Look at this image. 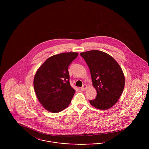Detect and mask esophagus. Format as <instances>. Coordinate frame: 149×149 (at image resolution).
I'll list each match as a JSON object with an SVG mask.
<instances>
[{
  "instance_id": "esophagus-1",
  "label": "esophagus",
  "mask_w": 149,
  "mask_h": 149,
  "mask_svg": "<svg viewBox=\"0 0 149 149\" xmlns=\"http://www.w3.org/2000/svg\"><path fill=\"white\" fill-rule=\"evenodd\" d=\"M87 88H88V86L86 85V84H84V85H83V86L81 88V90L82 91H85Z\"/></svg>"
}]
</instances>
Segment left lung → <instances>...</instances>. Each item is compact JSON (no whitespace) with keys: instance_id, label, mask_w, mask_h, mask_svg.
<instances>
[{"instance_id":"8db88e82","label":"left lung","mask_w":149,"mask_h":149,"mask_svg":"<svg viewBox=\"0 0 149 149\" xmlns=\"http://www.w3.org/2000/svg\"><path fill=\"white\" fill-rule=\"evenodd\" d=\"M91 74L93 86L97 97L91 104L100 110H106L118 102L123 92L125 79L120 65L112 57L99 50L81 52Z\"/></svg>"}]
</instances>
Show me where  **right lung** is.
<instances>
[{
	"label": "right lung",
	"instance_id": "obj_1",
	"mask_svg": "<svg viewBox=\"0 0 149 149\" xmlns=\"http://www.w3.org/2000/svg\"><path fill=\"white\" fill-rule=\"evenodd\" d=\"M78 56L65 52L48 58L36 72L33 86L37 99L45 109L58 113L69 106L75 91L69 82L68 67Z\"/></svg>",
	"mask_w": 149,
	"mask_h": 149
}]
</instances>
